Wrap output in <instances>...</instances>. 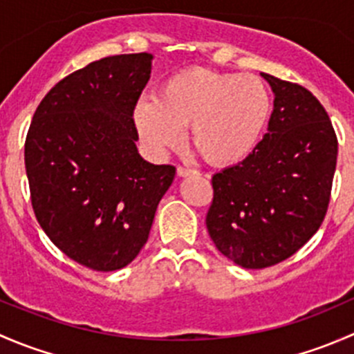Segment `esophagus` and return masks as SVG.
Returning <instances> with one entry per match:
<instances>
[{"mask_svg":"<svg viewBox=\"0 0 354 354\" xmlns=\"http://www.w3.org/2000/svg\"><path fill=\"white\" fill-rule=\"evenodd\" d=\"M176 173H178V176H180V178H187V176H195V174H198L197 173V171H195V169H190V167H178V171H176Z\"/></svg>","mask_w":354,"mask_h":354,"instance_id":"obj_1","label":"esophagus"}]
</instances>
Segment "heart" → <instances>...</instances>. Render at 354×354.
<instances>
[{"mask_svg":"<svg viewBox=\"0 0 354 354\" xmlns=\"http://www.w3.org/2000/svg\"><path fill=\"white\" fill-rule=\"evenodd\" d=\"M270 114L272 97L262 78L194 66L167 77L156 99H140L133 121L152 151L178 145L188 127V144L200 157L231 166L255 151Z\"/></svg>","mask_w":354,"mask_h":354,"instance_id":"obj_1","label":"heart"}]
</instances>
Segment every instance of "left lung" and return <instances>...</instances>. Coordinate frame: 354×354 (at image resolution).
<instances>
[{
	"instance_id": "obj_1",
	"label": "left lung",
	"mask_w": 354,
	"mask_h": 354,
	"mask_svg": "<svg viewBox=\"0 0 354 354\" xmlns=\"http://www.w3.org/2000/svg\"><path fill=\"white\" fill-rule=\"evenodd\" d=\"M274 111L246 159L212 176L207 231L245 269L289 259L319 231L329 207L337 137L329 114L305 87L262 73Z\"/></svg>"
}]
</instances>
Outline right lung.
<instances>
[{"instance_id": "1", "label": "right lung", "mask_w": 354, "mask_h": 354, "mask_svg": "<svg viewBox=\"0 0 354 354\" xmlns=\"http://www.w3.org/2000/svg\"><path fill=\"white\" fill-rule=\"evenodd\" d=\"M152 55L108 56L59 80L25 138L30 202L66 257L99 272L123 269L147 243L176 167L142 159L133 111Z\"/></svg>"}]
</instances>
